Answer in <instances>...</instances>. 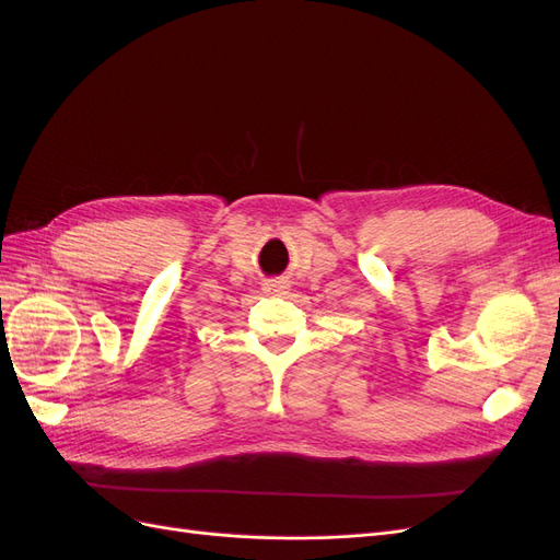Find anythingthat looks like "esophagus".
Listing matches in <instances>:
<instances>
[{
  "label": "esophagus",
  "instance_id": "esophagus-1",
  "mask_svg": "<svg viewBox=\"0 0 560 560\" xmlns=\"http://www.w3.org/2000/svg\"><path fill=\"white\" fill-rule=\"evenodd\" d=\"M284 290H287L284 282H268V284H266V292H268V294H282Z\"/></svg>",
  "mask_w": 560,
  "mask_h": 560
}]
</instances>
